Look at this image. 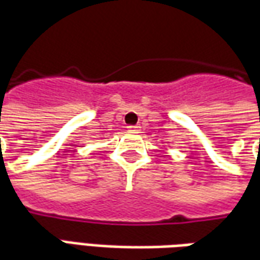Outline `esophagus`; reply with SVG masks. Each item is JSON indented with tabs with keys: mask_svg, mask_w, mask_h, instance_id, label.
Wrapping results in <instances>:
<instances>
[{
	"mask_svg": "<svg viewBox=\"0 0 260 260\" xmlns=\"http://www.w3.org/2000/svg\"><path fill=\"white\" fill-rule=\"evenodd\" d=\"M129 131H132V132H139L141 131V125H132V126H129Z\"/></svg>",
	"mask_w": 260,
	"mask_h": 260,
	"instance_id": "obj_1",
	"label": "esophagus"
}]
</instances>
